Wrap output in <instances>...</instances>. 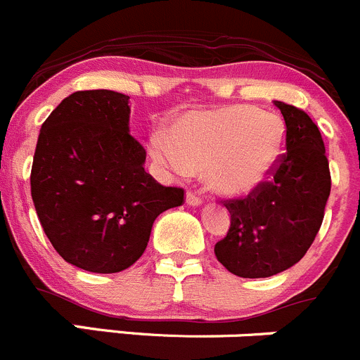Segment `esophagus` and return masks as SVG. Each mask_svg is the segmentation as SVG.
<instances>
[{"instance_id":"obj_1","label":"esophagus","mask_w":360,"mask_h":360,"mask_svg":"<svg viewBox=\"0 0 360 360\" xmlns=\"http://www.w3.org/2000/svg\"><path fill=\"white\" fill-rule=\"evenodd\" d=\"M186 201L189 205H193V207H198V205L203 203V198L200 196V193H194V191H187Z\"/></svg>"}]
</instances>
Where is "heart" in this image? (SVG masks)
<instances>
[{"label": "heart", "instance_id": "1", "mask_svg": "<svg viewBox=\"0 0 360 360\" xmlns=\"http://www.w3.org/2000/svg\"><path fill=\"white\" fill-rule=\"evenodd\" d=\"M150 155L176 174L203 169L224 194H249L266 182L283 153V127L244 105L196 111L174 123L171 134L150 136Z\"/></svg>", "mask_w": 360, "mask_h": 360}]
</instances>
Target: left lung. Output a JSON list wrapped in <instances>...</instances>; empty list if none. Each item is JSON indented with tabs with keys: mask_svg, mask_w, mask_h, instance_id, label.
I'll list each match as a JSON object with an SVG mask.
<instances>
[{
	"mask_svg": "<svg viewBox=\"0 0 360 360\" xmlns=\"http://www.w3.org/2000/svg\"><path fill=\"white\" fill-rule=\"evenodd\" d=\"M285 118V152L263 186L224 200L228 235L215 244L219 262L238 277H270L302 259L323 221L330 171L316 123L295 105L274 101Z\"/></svg>",
	"mask_w": 360,
	"mask_h": 360,
	"instance_id": "left-lung-1",
	"label": "left lung"
}]
</instances>
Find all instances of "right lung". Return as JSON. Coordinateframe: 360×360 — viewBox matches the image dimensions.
<instances>
[{"instance_id": "obj_1", "label": "right lung", "mask_w": 360, "mask_h": 360, "mask_svg": "<svg viewBox=\"0 0 360 360\" xmlns=\"http://www.w3.org/2000/svg\"><path fill=\"white\" fill-rule=\"evenodd\" d=\"M129 98L75 91L47 116L32 166V198L47 238L65 262L115 274L134 265L157 215L184 203L145 171L146 150L129 132Z\"/></svg>"}]
</instances>
